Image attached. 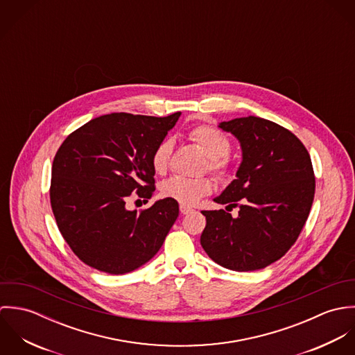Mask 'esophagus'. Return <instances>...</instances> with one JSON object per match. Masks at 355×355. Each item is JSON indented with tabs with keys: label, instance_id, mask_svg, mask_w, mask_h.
<instances>
[{
	"label": "esophagus",
	"instance_id": "1",
	"mask_svg": "<svg viewBox=\"0 0 355 355\" xmlns=\"http://www.w3.org/2000/svg\"><path fill=\"white\" fill-rule=\"evenodd\" d=\"M191 210H193L191 207L184 206V205H180V213H182V214H189Z\"/></svg>",
	"mask_w": 355,
	"mask_h": 355
}]
</instances>
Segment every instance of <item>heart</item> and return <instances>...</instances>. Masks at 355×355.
I'll list each match as a JSON object with an SVG mask.
<instances>
[{"label":"heart","instance_id":"b5f03b06","mask_svg":"<svg viewBox=\"0 0 355 355\" xmlns=\"http://www.w3.org/2000/svg\"><path fill=\"white\" fill-rule=\"evenodd\" d=\"M189 138L207 155V162L205 171L213 172L218 179L225 180L231 175L232 162L230 158L231 139L218 128L201 124L194 127L189 132ZM173 152L172 139L166 138L161 141L153 150L152 166L157 175H165L169 169ZM214 189V183L210 178H183L173 176L162 182L159 187V194L164 198L173 200L184 206H191L198 202L201 198L209 196Z\"/></svg>","mask_w":355,"mask_h":355}]
</instances>
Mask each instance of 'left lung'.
I'll use <instances>...</instances> for the list:
<instances>
[{
  "mask_svg": "<svg viewBox=\"0 0 355 355\" xmlns=\"http://www.w3.org/2000/svg\"><path fill=\"white\" fill-rule=\"evenodd\" d=\"M234 134L243 159L236 179L214 201L227 210H202L201 245L218 265L239 270L262 269L297 242L314 200L315 178L309 152L287 128L261 117L223 121ZM240 206L232 218L228 207Z\"/></svg>",
  "mask_w": 355,
  "mask_h": 355,
  "instance_id": "1",
  "label": "left lung"
}]
</instances>
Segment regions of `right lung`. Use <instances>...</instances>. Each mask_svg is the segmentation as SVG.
<instances>
[{"label":"right lung","instance_id":"obj_1","mask_svg":"<svg viewBox=\"0 0 355 355\" xmlns=\"http://www.w3.org/2000/svg\"><path fill=\"white\" fill-rule=\"evenodd\" d=\"M179 116L103 114L58 148L51 165V210L64 241L86 265L124 275L161 249L179 216L178 202L164 198L137 211L127 210L125 201L132 193L152 198V153Z\"/></svg>","mask_w":355,"mask_h":355}]
</instances>
